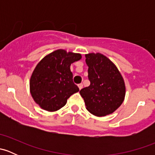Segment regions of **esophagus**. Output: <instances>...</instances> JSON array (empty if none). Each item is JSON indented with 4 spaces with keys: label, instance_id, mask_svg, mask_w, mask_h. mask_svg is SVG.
Masks as SVG:
<instances>
[{
    "label": "esophagus",
    "instance_id": "esophagus-1",
    "mask_svg": "<svg viewBox=\"0 0 155 155\" xmlns=\"http://www.w3.org/2000/svg\"><path fill=\"white\" fill-rule=\"evenodd\" d=\"M78 87H79V90H81V89H82V87H83V85H82V83H80V84H79V85H78Z\"/></svg>",
    "mask_w": 155,
    "mask_h": 155
}]
</instances>
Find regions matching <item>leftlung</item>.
<instances>
[{
	"label": "left lung",
	"instance_id": "8db88e82",
	"mask_svg": "<svg viewBox=\"0 0 155 155\" xmlns=\"http://www.w3.org/2000/svg\"><path fill=\"white\" fill-rule=\"evenodd\" d=\"M91 84L80 90L88 112L96 116H105L115 112L125 97V85L115 64L101 53L85 54Z\"/></svg>",
	"mask_w": 155,
	"mask_h": 155
}]
</instances>
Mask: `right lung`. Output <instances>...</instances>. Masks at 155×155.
<instances>
[{
    "mask_svg": "<svg viewBox=\"0 0 155 155\" xmlns=\"http://www.w3.org/2000/svg\"><path fill=\"white\" fill-rule=\"evenodd\" d=\"M79 53L58 49L45 56L36 66L30 79V91L42 109L54 112L79 91L73 81L70 65L80 60Z\"/></svg>",
    "mask_w": 155,
    "mask_h": 155,
    "instance_id": "add662e5",
    "label": "right lung"
}]
</instances>
